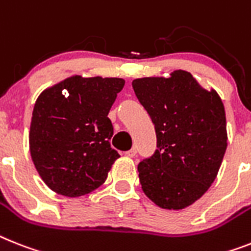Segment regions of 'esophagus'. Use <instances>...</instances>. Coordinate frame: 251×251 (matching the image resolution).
Returning a JSON list of instances; mask_svg holds the SVG:
<instances>
[{
    "label": "esophagus",
    "mask_w": 251,
    "mask_h": 251,
    "mask_svg": "<svg viewBox=\"0 0 251 251\" xmlns=\"http://www.w3.org/2000/svg\"><path fill=\"white\" fill-rule=\"evenodd\" d=\"M136 152H137V150H136V149H130V150H128L127 152H124V155H126V156H128V158H133L134 155H136Z\"/></svg>",
    "instance_id": "esophagus-1"
}]
</instances>
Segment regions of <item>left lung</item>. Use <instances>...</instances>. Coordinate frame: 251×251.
Wrapping results in <instances>:
<instances>
[{"instance_id": "8db88e82", "label": "left lung", "mask_w": 251, "mask_h": 251, "mask_svg": "<svg viewBox=\"0 0 251 251\" xmlns=\"http://www.w3.org/2000/svg\"><path fill=\"white\" fill-rule=\"evenodd\" d=\"M156 132L154 155L138 164L145 195L163 209L194 204L212 186L227 149L225 106L186 70L132 82Z\"/></svg>"}]
</instances>
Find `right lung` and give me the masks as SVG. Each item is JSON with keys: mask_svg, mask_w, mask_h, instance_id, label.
I'll use <instances>...</instances> for the list:
<instances>
[{"mask_svg": "<svg viewBox=\"0 0 251 251\" xmlns=\"http://www.w3.org/2000/svg\"><path fill=\"white\" fill-rule=\"evenodd\" d=\"M122 78L73 75L43 91L34 103L29 150L43 182L60 195L78 198L102 185L121 155L111 149L107 118Z\"/></svg>", "mask_w": 251, "mask_h": 251, "instance_id": "1", "label": "right lung"}]
</instances>
